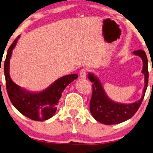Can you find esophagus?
Segmentation results:
<instances>
[{"instance_id": "obj_1", "label": "esophagus", "mask_w": 153, "mask_h": 153, "mask_svg": "<svg viewBox=\"0 0 153 153\" xmlns=\"http://www.w3.org/2000/svg\"><path fill=\"white\" fill-rule=\"evenodd\" d=\"M79 75H80V77L81 78H87V71L85 69H82L80 71V74H79Z\"/></svg>"}]
</instances>
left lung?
Here are the masks:
<instances>
[{"mask_svg":"<svg viewBox=\"0 0 153 153\" xmlns=\"http://www.w3.org/2000/svg\"><path fill=\"white\" fill-rule=\"evenodd\" d=\"M134 54L140 56L143 61L142 73L145 77V85L143 95L139 100L131 103H121L111 100L108 97L101 82L93 73H88V78L92 84L91 96L89 108L91 115L96 120L104 125H115L129 120L136 113L145 96L148 84V59L146 52L139 50L134 51Z\"/></svg>","mask_w":153,"mask_h":153,"instance_id":"8db88e82","label":"left lung"}]
</instances>
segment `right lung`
<instances>
[{
	"instance_id": "1",
	"label": "right lung",
	"mask_w": 153,
	"mask_h": 153,
	"mask_svg": "<svg viewBox=\"0 0 153 153\" xmlns=\"http://www.w3.org/2000/svg\"><path fill=\"white\" fill-rule=\"evenodd\" d=\"M19 37L20 36L16 38L8 49L4 63L3 70L8 97L15 108L22 115L33 120H47L55 114L59 101L65 88L78 78V75H64L54 81L45 89L38 92L29 91L15 84L10 76V61L13 49Z\"/></svg>"
}]
</instances>
